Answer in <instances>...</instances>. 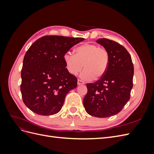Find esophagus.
Listing matches in <instances>:
<instances>
[{
  "label": "esophagus",
  "instance_id": "34e87169",
  "mask_svg": "<svg viewBox=\"0 0 154 154\" xmlns=\"http://www.w3.org/2000/svg\"><path fill=\"white\" fill-rule=\"evenodd\" d=\"M85 84V82H83L82 80H80V79H78V85H84Z\"/></svg>",
  "mask_w": 154,
  "mask_h": 154
}]
</instances>
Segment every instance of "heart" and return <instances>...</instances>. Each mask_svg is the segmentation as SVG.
Here are the masks:
<instances>
[{"label":"heart","mask_w":154,"mask_h":154,"mask_svg":"<svg viewBox=\"0 0 154 154\" xmlns=\"http://www.w3.org/2000/svg\"><path fill=\"white\" fill-rule=\"evenodd\" d=\"M63 60L68 72L76 75L84 65L81 78L85 80H98L103 77L108 70L110 55L105 48L94 44H85L74 49V55L67 53Z\"/></svg>","instance_id":"1"}]
</instances>
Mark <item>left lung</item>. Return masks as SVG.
I'll list each match as a JSON object with an SVG mask.
<instances>
[{
	"instance_id": "left-lung-1",
	"label": "left lung",
	"mask_w": 154,
	"mask_h": 154,
	"mask_svg": "<svg viewBox=\"0 0 154 154\" xmlns=\"http://www.w3.org/2000/svg\"><path fill=\"white\" fill-rule=\"evenodd\" d=\"M96 42L109 51V66L99 80L87 84L83 106L91 116L106 118L119 113L130 100L134 65L129 53L123 45L106 38L98 39Z\"/></svg>"
}]
</instances>
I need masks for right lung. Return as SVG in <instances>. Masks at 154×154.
<instances>
[{"mask_svg":"<svg viewBox=\"0 0 154 154\" xmlns=\"http://www.w3.org/2000/svg\"><path fill=\"white\" fill-rule=\"evenodd\" d=\"M83 38L57 35L41 37L26 53L21 71L23 101L33 112L53 115L61 110L67 93L77 87V78L70 74L63 55Z\"/></svg>","mask_w":154,"mask_h":154,"instance_id":"obj_1","label":"right lung"}]
</instances>
